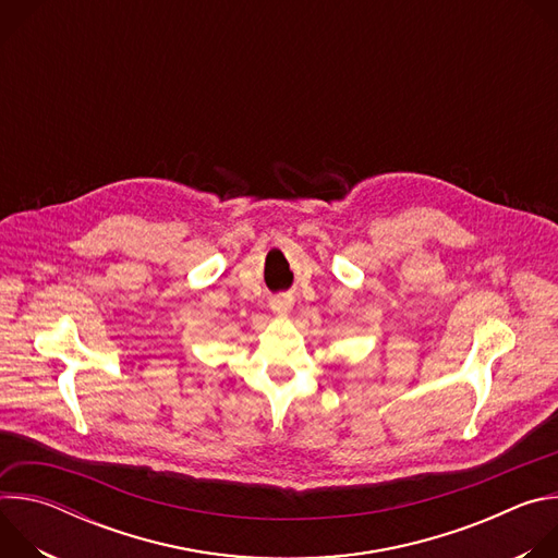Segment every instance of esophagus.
<instances>
[{"label": "esophagus", "mask_w": 558, "mask_h": 558, "mask_svg": "<svg viewBox=\"0 0 558 558\" xmlns=\"http://www.w3.org/2000/svg\"><path fill=\"white\" fill-rule=\"evenodd\" d=\"M291 304H293V300H291V295H287V293H280L278 298L271 300V308H274L278 315H287V313L291 311Z\"/></svg>", "instance_id": "1"}]
</instances>
